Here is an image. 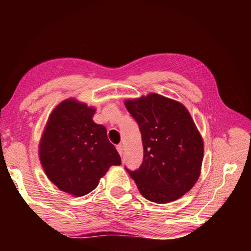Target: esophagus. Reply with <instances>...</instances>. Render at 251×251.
Segmentation results:
<instances>
[{
  "mask_svg": "<svg viewBox=\"0 0 251 251\" xmlns=\"http://www.w3.org/2000/svg\"><path fill=\"white\" fill-rule=\"evenodd\" d=\"M117 151H118V154H120L121 156H123V152H124V147H123V145L122 144H120V145H117Z\"/></svg>",
  "mask_w": 251,
  "mask_h": 251,
  "instance_id": "esophagus-1",
  "label": "esophagus"
}]
</instances>
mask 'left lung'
Segmentation results:
<instances>
[{
    "label": "left lung",
    "instance_id": "1",
    "mask_svg": "<svg viewBox=\"0 0 251 251\" xmlns=\"http://www.w3.org/2000/svg\"><path fill=\"white\" fill-rule=\"evenodd\" d=\"M142 134L144 158L138 169H125L148 201L165 203L180 198L201 175L203 143L182 104L155 93L126 100Z\"/></svg>",
    "mask_w": 251,
    "mask_h": 251
}]
</instances>
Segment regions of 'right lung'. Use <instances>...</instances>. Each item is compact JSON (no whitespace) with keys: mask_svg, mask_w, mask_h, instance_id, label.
<instances>
[{"mask_svg":"<svg viewBox=\"0 0 251 251\" xmlns=\"http://www.w3.org/2000/svg\"><path fill=\"white\" fill-rule=\"evenodd\" d=\"M95 109L74 100L62 101L50 114L40 144L41 164L63 192L84 196L94 190L121 156L108 141L105 126L92 117Z\"/></svg>","mask_w":251,"mask_h":251,"instance_id":"add662e5","label":"right lung"}]
</instances>
